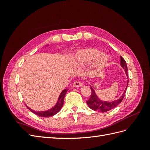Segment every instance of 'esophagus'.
Segmentation results:
<instances>
[{
	"mask_svg": "<svg viewBox=\"0 0 150 150\" xmlns=\"http://www.w3.org/2000/svg\"><path fill=\"white\" fill-rule=\"evenodd\" d=\"M82 86V83L80 81H75L73 83V87H81Z\"/></svg>",
	"mask_w": 150,
	"mask_h": 150,
	"instance_id": "1",
	"label": "esophagus"
}]
</instances>
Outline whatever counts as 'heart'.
<instances>
[{
	"instance_id": "b5f03b06",
	"label": "heart",
	"mask_w": 150,
	"mask_h": 150,
	"mask_svg": "<svg viewBox=\"0 0 150 150\" xmlns=\"http://www.w3.org/2000/svg\"><path fill=\"white\" fill-rule=\"evenodd\" d=\"M108 57L106 54H100V52L93 47H86L79 50L75 53L71 61L73 67H80L91 63L95 60L97 68H102L107 65Z\"/></svg>"
}]
</instances>
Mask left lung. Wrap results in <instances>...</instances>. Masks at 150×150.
Wrapping results in <instances>:
<instances>
[{"label": "left lung", "instance_id": "8db88e82", "mask_svg": "<svg viewBox=\"0 0 150 150\" xmlns=\"http://www.w3.org/2000/svg\"><path fill=\"white\" fill-rule=\"evenodd\" d=\"M120 65L122 67V68L125 70L126 74L127 76V79H128V83H127V86L126 87L125 90H124L123 94L121 95L119 98H118L117 100L108 102V101H103L101 100L99 98L97 97V95L95 93L94 90L91 86V93L90 95V98H89V100L86 101L88 106L89 108H91V110L96 111H99V112L103 113L106 112V111H109L110 110L113 109L114 108H115L117 106H118L121 102H122V99L125 95V93L127 90V87H128V67H127L126 62L122 57H120Z\"/></svg>", "mask_w": 150, "mask_h": 150}]
</instances>
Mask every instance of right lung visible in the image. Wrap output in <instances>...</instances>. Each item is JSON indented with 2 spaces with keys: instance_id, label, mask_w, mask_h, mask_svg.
<instances>
[{
  "instance_id": "right-lung-1",
  "label": "right lung",
  "mask_w": 150,
  "mask_h": 150,
  "mask_svg": "<svg viewBox=\"0 0 150 150\" xmlns=\"http://www.w3.org/2000/svg\"><path fill=\"white\" fill-rule=\"evenodd\" d=\"M68 91V90H64L59 95V97L58 98V100H57L56 104L54 106L53 108H51V109L48 110H46V111H34L33 110H31V108H30L29 107L27 108L29 109L31 111H32L33 113H34L35 114L37 115H39L40 117H52L55 115V114H57V113H59V111L61 110V108L63 106V104H64V98L65 97V95L66 94L67 91Z\"/></svg>"
}]
</instances>
